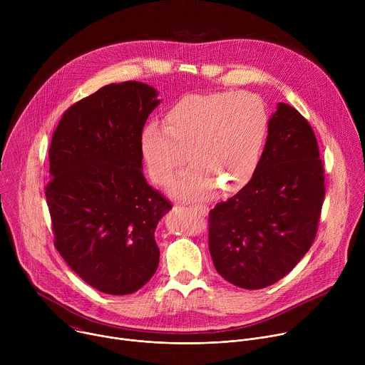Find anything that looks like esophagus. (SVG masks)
Here are the masks:
<instances>
[{
	"mask_svg": "<svg viewBox=\"0 0 365 365\" xmlns=\"http://www.w3.org/2000/svg\"><path fill=\"white\" fill-rule=\"evenodd\" d=\"M190 207H192V210L195 211V214H196V215H199V217H205V215L207 214V206H206V205H202V203H193Z\"/></svg>",
	"mask_w": 365,
	"mask_h": 365,
	"instance_id": "obj_1",
	"label": "esophagus"
}]
</instances>
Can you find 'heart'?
<instances>
[{"label": "heart", "mask_w": 365, "mask_h": 365, "mask_svg": "<svg viewBox=\"0 0 365 365\" xmlns=\"http://www.w3.org/2000/svg\"><path fill=\"white\" fill-rule=\"evenodd\" d=\"M263 99L251 92L192 93L168 110L163 127L151 123L141 133V151L151 179L170 186L182 199H205L215 187L241 189L255 172L267 133Z\"/></svg>", "instance_id": "b5f03b06"}]
</instances>
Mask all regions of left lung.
<instances>
[{"mask_svg": "<svg viewBox=\"0 0 365 365\" xmlns=\"http://www.w3.org/2000/svg\"><path fill=\"white\" fill-rule=\"evenodd\" d=\"M314 130L280 102L250 182L210 212V252L234 286L257 290L283 279L309 251L325 197Z\"/></svg>", "mask_w": 365, "mask_h": 365, "instance_id": "left-lung-1", "label": "left lung"}]
</instances>
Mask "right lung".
<instances>
[{
  "label": "right lung",
  "mask_w": 365,
  "mask_h": 365,
  "mask_svg": "<svg viewBox=\"0 0 365 365\" xmlns=\"http://www.w3.org/2000/svg\"><path fill=\"white\" fill-rule=\"evenodd\" d=\"M160 103L143 82L111 83L69 107L48 148L55 247L89 286L130 294L155 273L154 240L172 203L143 175L141 133Z\"/></svg>",
  "instance_id": "right-lung-1"
}]
</instances>
